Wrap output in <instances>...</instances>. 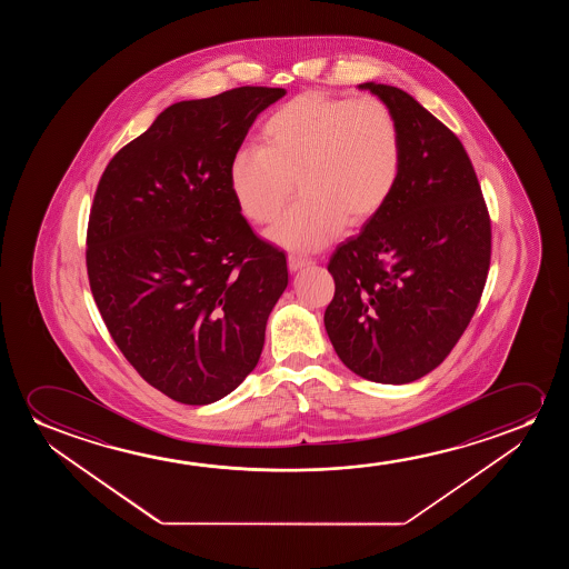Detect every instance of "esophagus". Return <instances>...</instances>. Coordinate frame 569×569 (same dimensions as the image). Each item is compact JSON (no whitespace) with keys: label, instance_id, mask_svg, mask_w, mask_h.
Masks as SVG:
<instances>
[{"label":"esophagus","instance_id":"34e87169","mask_svg":"<svg viewBox=\"0 0 569 569\" xmlns=\"http://www.w3.org/2000/svg\"><path fill=\"white\" fill-rule=\"evenodd\" d=\"M311 258L303 257V254H297V252H291L288 257V266L291 272H297V270H301V268L311 264Z\"/></svg>","mask_w":569,"mask_h":569}]
</instances>
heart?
<instances>
[{"label":"heart","instance_id":"1","mask_svg":"<svg viewBox=\"0 0 569 569\" xmlns=\"http://www.w3.org/2000/svg\"><path fill=\"white\" fill-rule=\"evenodd\" d=\"M402 132L375 97L303 93L266 118L262 148H244L229 164V187L242 216L270 226L293 192L301 200L270 231L289 249H319L342 229L387 206L402 172Z\"/></svg>","mask_w":569,"mask_h":569}]
</instances>
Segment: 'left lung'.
<instances>
[{
	"label": "left lung",
	"mask_w": 569,
	"mask_h": 569,
	"mask_svg": "<svg viewBox=\"0 0 569 569\" xmlns=\"http://www.w3.org/2000/svg\"><path fill=\"white\" fill-rule=\"evenodd\" d=\"M359 89L395 112L402 172L387 206L330 257L336 291L325 327L353 373L405 385L443 363L467 330L490 268V216L443 122L398 87Z\"/></svg>",
	"instance_id": "obj_1"
}]
</instances>
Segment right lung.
I'll return each instance as SVG.
<instances>
[{
  "mask_svg": "<svg viewBox=\"0 0 569 569\" xmlns=\"http://www.w3.org/2000/svg\"><path fill=\"white\" fill-rule=\"evenodd\" d=\"M280 87H237L164 109L110 159L87 227L94 303L124 358L182 405L233 392L257 367L288 288L283 250L260 241L229 164Z\"/></svg>",
  "mask_w": 569,
  "mask_h": 569,
  "instance_id": "obj_1",
  "label": "right lung"
}]
</instances>
